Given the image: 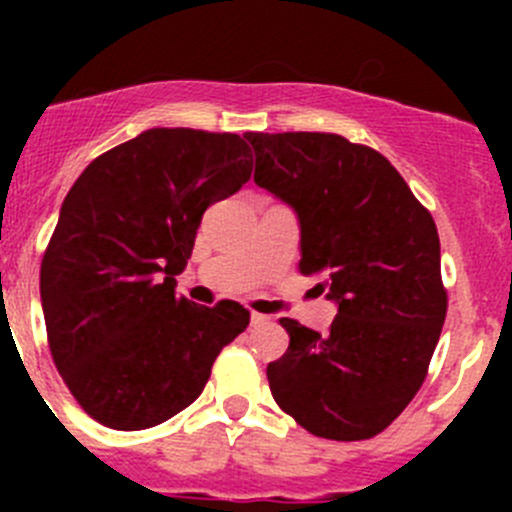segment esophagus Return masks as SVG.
<instances>
[{
    "instance_id": "esophagus-1",
    "label": "esophagus",
    "mask_w": 512,
    "mask_h": 512,
    "mask_svg": "<svg viewBox=\"0 0 512 512\" xmlns=\"http://www.w3.org/2000/svg\"><path fill=\"white\" fill-rule=\"evenodd\" d=\"M252 324H255V327H257V324H267V322H270V317H265V314H260V312H252Z\"/></svg>"
}]
</instances>
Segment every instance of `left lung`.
Instances as JSON below:
<instances>
[{"mask_svg": "<svg viewBox=\"0 0 512 512\" xmlns=\"http://www.w3.org/2000/svg\"><path fill=\"white\" fill-rule=\"evenodd\" d=\"M255 183L292 205L302 275L337 302L327 334L280 319L287 352L267 364L277 406L332 441L384 431L421 389L448 294L441 242L399 170L337 133H245Z\"/></svg>", "mask_w": 512, "mask_h": 512, "instance_id": "8db88e82", "label": "left lung"}]
</instances>
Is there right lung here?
I'll return each instance as SVG.
<instances>
[{"instance_id":"1","label":"right lung","mask_w":512,"mask_h":512,"mask_svg":"<svg viewBox=\"0 0 512 512\" xmlns=\"http://www.w3.org/2000/svg\"><path fill=\"white\" fill-rule=\"evenodd\" d=\"M250 175L237 133L151 128L71 185L41 260V307L61 379L103 426L143 431L188 409L250 324L232 299L175 294L203 213Z\"/></svg>"}]
</instances>
